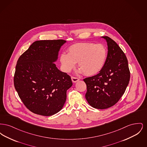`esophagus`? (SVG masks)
<instances>
[{
    "label": "esophagus",
    "mask_w": 147,
    "mask_h": 147,
    "mask_svg": "<svg viewBox=\"0 0 147 147\" xmlns=\"http://www.w3.org/2000/svg\"><path fill=\"white\" fill-rule=\"evenodd\" d=\"M71 80L73 83H76L79 80V79H78V78H76V77H71Z\"/></svg>",
    "instance_id": "obj_1"
}]
</instances>
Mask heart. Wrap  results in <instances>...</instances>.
I'll return each mask as SVG.
<instances>
[{
    "label": "heart",
    "instance_id": "obj_1",
    "mask_svg": "<svg viewBox=\"0 0 147 147\" xmlns=\"http://www.w3.org/2000/svg\"><path fill=\"white\" fill-rule=\"evenodd\" d=\"M68 53L60 56V62L63 71L70 72L76 63L79 68L78 72L86 76H92L98 73L105 65L107 50L102 44L91 42L77 43L68 49Z\"/></svg>",
    "mask_w": 147,
    "mask_h": 147
}]
</instances>
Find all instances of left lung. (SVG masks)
Instances as JSON below:
<instances>
[{"label": "left lung", "mask_w": 147, "mask_h": 147, "mask_svg": "<svg viewBox=\"0 0 147 147\" xmlns=\"http://www.w3.org/2000/svg\"><path fill=\"white\" fill-rule=\"evenodd\" d=\"M107 45V57L104 68L93 77L84 79L85 98L94 108L106 109L115 105L125 93L130 72L126 55L119 45L108 36H102Z\"/></svg>", "instance_id": "8db88e82"}]
</instances>
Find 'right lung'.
Masks as SVG:
<instances>
[{
    "label": "right lung",
    "mask_w": 147,
    "mask_h": 147,
    "mask_svg": "<svg viewBox=\"0 0 147 147\" xmlns=\"http://www.w3.org/2000/svg\"><path fill=\"white\" fill-rule=\"evenodd\" d=\"M66 42L36 41L17 62L14 86L24 104L34 113L49 116L61 111L65 104L67 91L73 83L70 76L55 63Z\"/></svg>",
    "instance_id": "obj_1"
}]
</instances>
